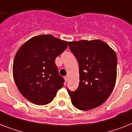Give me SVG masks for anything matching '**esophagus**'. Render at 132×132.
<instances>
[{
    "label": "esophagus",
    "instance_id": "34e87169",
    "mask_svg": "<svg viewBox=\"0 0 132 132\" xmlns=\"http://www.w3.org/2000/svg\"><path fill=\"white\" fill-rule=\"evenodd\" d=\"M64 79H65V80H66V82L68 81V76H66L64 77Z\"/></svg>",
    "mask_w": 132,
    "mask_h": 132
}]
</instances>
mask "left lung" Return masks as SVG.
<instances>
[{"label":"left lung","mask_w":132,"mask_h":132,"mask_svg":"<svg viewBox=\"0 0 132 132\" xmlns=\"http://www.w3.org/2000/svg\"><path fill=\"white\" fill-rule=\"evenodd\" d=\"M79 65L78 88L68 90L71 102L82 111L100 106L112 93L117 78L116 52L100 39L68 42Z\"/></svg>","instance_id":"1"}]
</instances>
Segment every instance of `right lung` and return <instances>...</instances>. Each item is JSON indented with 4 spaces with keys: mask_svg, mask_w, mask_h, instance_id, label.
Here are the masks:
<instances>
[{
    "mask_svg": "<svg viewBox=\"0 0 132 132\" xmlns=\"http://www.w3.org/2000/svg\"><path fill=\"white\" fill-rule=\"evenodd\" d=\"M67 47L68 42L51 35L35 36L20 47L13 62V75L25 98L37 105L52 101L64 82L55 60Z\"/></svg>",
    "mask_w": 132,
    "mask_h": 132,
    "instance_id": "obj_1",
    "label": "right lung"
}]
</instances>
